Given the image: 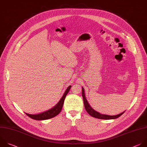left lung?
I'll list each match as a JSON object with an SVG mask.
<instances>
[{"label": "left lung", "mask_w": 147, "mask_h": 147, "mask_svg": "<svg viewBox=\"0 0 147 147\" xmlns=\"http://www.w3.org/2000/svg\"><path fill=\"white\" fill-rule=\"evenodd\" d=\"M82 96L83 98V100H84V106H85V109L86 110V111H87V113L91 115L92 117L96 118H98V119H116L118 117H119L121 115H122L124 113H122L118 115H105V114H102L100 113L97 112L96 111L94 110L89 105L86 97H85V92H84V89L83 87H82Z\"/></svg>", "instance_id": "obj_1"}]
</instances>
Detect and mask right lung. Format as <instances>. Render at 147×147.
Returning <instances> with one entry per match:
<instances>
[{
    "label": "right lung",
    "instance_id": "1",
    "mask_svg": "<svg viewBox=\"0 0 147 147\" xmlns=\"http://www.w3.org/2000/svg\"><path fill=\"white\" fill-rule=\"evenodd\" d=\"M71 86L70 85L67 87V88L65 90V93H63V95L62 96V98L60 99V100L58 102V103L52 109L48 110L46 111L42 112L41 113L37 114H28L26 113H25V114L28 117H29L30 118L33 119L34 120H37V121L45 120V119H48L54 118V117L58 115L60 113V112L61 111L63 106V103H64V100L65 99V97H66L67 94L69 93Z\"/></svg>",
    "mask_w": 147,
    "mask_h": 147
}]
</instances>
